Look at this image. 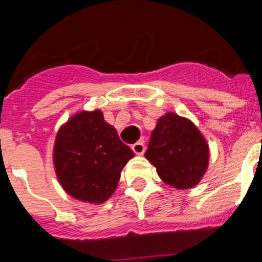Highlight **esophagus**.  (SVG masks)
Instances as JSON below:
<instances>
[{"label": "esophagus", "mask_w": 262, "mask_h": 262, "mask_svg": "<svg viewBox=\"0 0 262 262\" xmlns=\"http://www.w3.org/2000/svg\"><path fill=\"white\" fill-rule=\"evenodd\" d=\"M133 151H134V154L135 155H143L144 154V149H145V147H144V143L143 142H138V143H135V144H133Z\"/></svg>", "instance_id": "esophagus-1"}]
</instances>
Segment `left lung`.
I'll list each match as a JSON object with an SVG mask.
<instances>
[{
    "label": "left lung",
    "instance_id": "left-lung-1",
    "mask_svg": "<svg viewBox=\"0 0 262 262\" xmlns=\"http://www.w3.org/2000/svg\"><path fill=\"white\" fill-rule=\"evenodd\" d=\"M145 159L166 185L185 190L200 184L205 176L210 148L190 119L166 113L157 119Z\"/></svg>",
    "mask_w": 262,
    "mask_h": 262
}]
</instances>
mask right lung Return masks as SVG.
I'll list each match as a JSON object with an SVG mask.
<instances>
[{
  "label": "right lung",
  "instance_id": "1",
  "mask_svg": "<svg viewBox=\"0 0 262 262\" xmlns=\"http://www.w3.org/2000/svg\"><path fill=\"white\" fill-rule=\"evenodd\" d=\"M134 156L102 111H80L57 131L53 168L67 194L99 205L114 194L122 169Z\"/></svg>",
  "mask_w": 262,
  "mask_h": 262
}]
</instances>
